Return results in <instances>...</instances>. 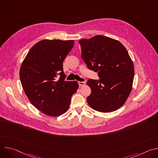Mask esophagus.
Listing matches in <instances>:
<instances>
[{
    "instance_id": "obj_1",
    "label": "esophagus",
    "mask_w": 158,
    "mask_h": 158,
    "mask_svg": "<svg viewBox=\"0 0 158 158\" xmlns=\"http://www.w3.org/2000/svg\"><path fill=\"white\" fill-rule=\"evenodd\" d=\"M78 84H79V87H82V86L85 85V82H78Z\"/></svg>"
}]
</instances>
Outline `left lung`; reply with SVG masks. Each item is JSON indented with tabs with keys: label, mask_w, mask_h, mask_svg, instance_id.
<instances>
[{
	"label": "left lung",
	"mask_w": 158,
	"mask_h": 158,
	"mask_svg": "<svg viewBox=\"0 0 158 158\" xmlns=\"http://www.w3.org/2000/svg\"><path fill=\"white\" fill-rule=\"evenodd\" d=\"M81 57L87 67L98 72L99 81L89 79L91 94L87 98L89 106L101 112L120 108L132 87L134 68L127 51L118 40L96 35L79 41Z\"/></svg>",
	"instance_id": "1"
}]
</instances>
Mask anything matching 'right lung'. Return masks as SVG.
<instances>
[{
    "instance_id": "1",
    "label": "right lung",
    "mask_w": 158,
    "mask_h": 158,
    "mask_svg": "<svg viewBox=\"0 0 158 158\" xmlns=\"http://www.w3.org/2000/svg\"><path fill=\"white\" fill-rule=\"evenodd\" d=\"M74 44L73 40H40L22 63L19 76L22 88L29 101L44 114L56 117L65 113L78 89L77 81H64L63 71V61Z\"/></svg>"
}]
</instances>
